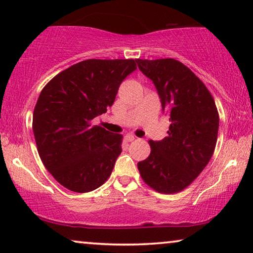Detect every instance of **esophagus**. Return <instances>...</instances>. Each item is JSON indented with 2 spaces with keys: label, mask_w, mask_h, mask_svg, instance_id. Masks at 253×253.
Returning <instances> with one entry per match:
<instances>
[{
  "label": "esophagus",
  "mask_w": 253,
  "mask_h": 253,
  "mask_svg": "<svg viewBox=\"0 0 253 253\" xmlns=\"http://www.w3.org/2000/svg\"><path fill=\"white\" fill-rule=\"evenodd\" d=\"M124 138H126V141H132V140L136 139V137H134L132 133H126V136H124Z\"/></svg>",
  "instance_id": "1"
}]
</instances>
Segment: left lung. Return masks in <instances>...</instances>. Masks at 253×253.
I'll list each match as a JSON object with an SVG mask.
<instances>
[{
	"instance_id": "obj_1",
	"label": "left lung",
	"mask_w": 253,
	"mask_h": 253,
	"mask_svg": "<svg viewBox=\"0 0 253 253\" xmlns=\"http://www.w3.org/2000/svg\"><path fill=\"white\" fill-rule=\"evenodd\" d=\"M157 88L162 112L169 117L168 136L150 140L151 154L138 162L141 178L155 191L175 193L191 184L212 158L219 114L204 83L172 58L136 60Z\"/></svg>"
}]
</instances>
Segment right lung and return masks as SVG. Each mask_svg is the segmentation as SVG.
<instances>
[{"mask_svg":"<svg viewBox=\"0 0 253 253\" xmlns=\"http://www.w3.org/2000/svg\"><path fill=\"white\" fill-rule=\"evenodd\" d=\"M133 60H86L71 65L41 91L33 113L38 152L53 177L70 191L89 192L112 174L122 136L91 121L106 113Z\"/></svg>","mask_w":253,"mask_h":253,"instance_id":"add662e5","label":"right lung"}]
</instances>
